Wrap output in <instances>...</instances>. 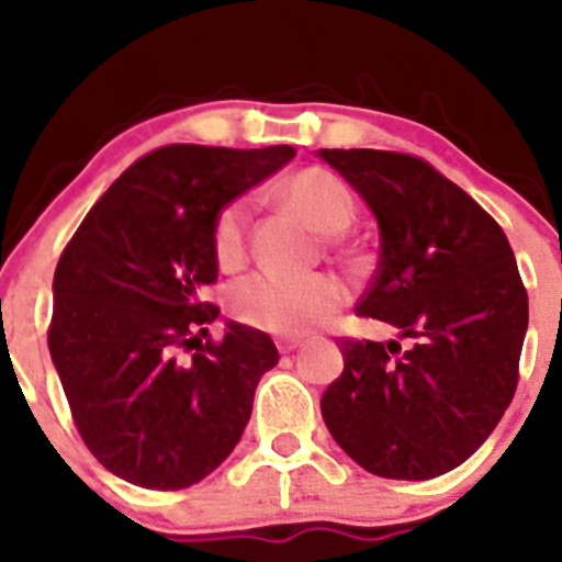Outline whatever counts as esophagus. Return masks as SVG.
<instances>
[{"label": "esophagus", "mask_w": 562, "mask_h": 562, "mask_svg": "<svg viewBox=\"0 0 562 562\" xmlns=\"http://www.w3.org/2000/svg\"><path fill=\"white\" fill-rule=\"evenodd\" d=\"M299 345H302V339H299V337L277 339V348H280V353H293V350H296Z\"/></svg>", "instance_id": "obj_1"}]
</instances>
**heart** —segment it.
I'll return each instance as SVG.
<instances>
[{
	"instance_id": "b5f03b06",
	"label": "heart",
	"mask_w": 562,
	"mask_h": 562,
	"mask_svg": "<svg viewBox=\"0 0 562 562\" xmlns=\"http://www.w3.org/2000/svg\"><path fill=\"white\" fill-rule=\"evenodd\" d=\"M280 198L323 234H337L353 220L356 198L339 176L326 168H304L280 184ZM249 201L225 203L212 225L214 258L223 269H234L247 258ZM348 302V288L339 277L258 271L234 288V313L249 326L274 334H302L323 326Z\"/></svg>"
}]
</instances>
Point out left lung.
<instances>
[{"label": "left lung", "instance_id": "left-lung-1", "mask_svg": "<svg viewBox=\"0 0 562 562\" xmlns=\"http://www.w3.org/2000/svg\"><path fill=\"white\" fill-rule=\"evenodd\" d=\"M372 209L381 255L356 315L402 339H339L321 413L339 449L383 479L427 481L475 454L519 381L527 291L501 225L427 160L321 149Z\"/></svg>", "mask_w": 562, "mask_h": 562}]
</instances>
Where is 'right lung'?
Masks as SVG:
<instances>
[{
  "instance_id": "right-lung-1",
  "label": "right lung",
  "mask_w": 562,
  "mask_h": 562,
  "mask_svg": "<svg viewBox=\"0 0 562 562\" xmlns=\"http://www.w3.org/2000/svg\"><path fill=\"white\" fill-rule=\"evenodd\" d=\"M293 155L160 146L108 187L67 241L48 350L78 435L119 479L184 490L239 443L255 386L280 353L269 334L234 321L220 342L209 337L220 313L201 299L217 282L212 225Z\"/></svg>"
}]
</instances>
